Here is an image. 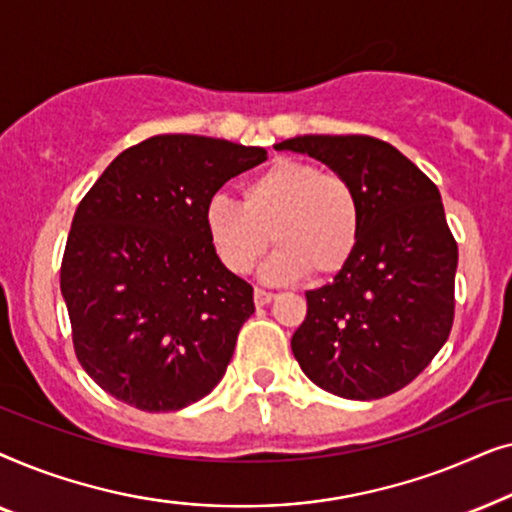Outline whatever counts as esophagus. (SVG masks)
Instances as JSON below:
<instances>
[{"mask_svg": "<svg viewBox=\"0 0 512 512\" xmlns=\"http://www.w3.org/2000/svg\"><path fill=\"white\" fill-rule=\"evenodd\" d=\"M272 298H275V293H270V291H263V289H256V291H254V303H256V307H263V305H268Z\"/></svg>", "mask_w": 512, "mask_h": 512, "instance_id": "esophagus-1", "label": "esophagus"}]
</instances>
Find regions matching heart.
Instances as JSON below:
<instances>
[{
	"instance_id": "b5f03b06",
	"label": "heart",
	"mask_w": 512,
	"mask_h": 512,
	"mask_svg": "<svg viewBox=\"0 0 512 512\" xmlns=\"http://www.w3.org/2000/svg\"><path fill=\"white\" fill-rule=\"evenodd\" d=\"M205 233L223 268L247 275L268 251L263 277L296 282L331 277L352 261L361 237V200L352 181L296 158H279L242 186V205L212 195Z\"/></svg>"
}]
</instances>
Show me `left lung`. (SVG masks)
Segmentation results:
<instances>
[{
    "mask_svg": "<svg viewBox=\"0 0 512 512\" xmlns=\"http://www.w3.org/2000/svg\"><path fill=\"white\" fill-rule=\"evenodd\" d=\"M275 149L321 160L361 200L359 247L331 284L305 293L293 356L335 396L394 394L452 331L459 251L438 188L401 151L368 135H303Z\"/></svg>",
    "mask_w": 512,
    "mask_h": 512,
    "instance_id": "8db88e82",
    "label": "left lung"
}]
</instances>
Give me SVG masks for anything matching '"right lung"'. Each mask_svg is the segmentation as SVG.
Here are the masks:
<instances>
[{
  "mask_svg": "<svg viewBox=\"0 0 512 512\" xmlns=\"http://www.w3.org/2000/svg\"><path fill=\"white\" fill-rule=\"evenodd\" d=\"M268 158L261 146L156 135L111 160L76 207L60 268L76 359L144 412L205 398L254 314V289L223 268L205 205Z\"/></svg>",
  "mask_w": 512,
  "mask_h": 512,
  "instance_id": "add662e5",
  "label": "right lung"
}]
</instances>
